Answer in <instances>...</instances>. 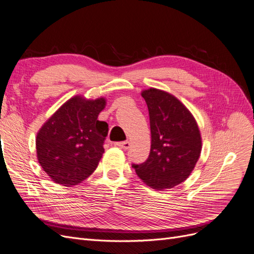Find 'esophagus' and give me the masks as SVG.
<instances>
[{
  "label": "esophagus",
  "instance_id": "34e87169",
  "mask_svg": "<svg viewBox=\"0 0 254 254\" xmlns=\"http://www.w3.org/2000/svg\"><path fill=\"white\" fill-rule=\"evenodd\" d=\"M115 145L119 146V147H121L122 149H128L130 147V142L128 141H125V142H119V143H115Z\"/></svg>",
  "mask_w": 254,
  "mask_h": 254
}]
</instances>
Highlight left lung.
<instances>
[{
  "mask_svg": "<svg viewBox=\"0 0 254 254\" xmlns=\"http://www.w3.org/2000/svg\"><path fill=\"white\" fill-rule=\"evenodd\" d=\"M141 95L148 107L151 145L148 159L132 166L148 187L173 189L189 178L200 157V130L193 114L173 94L150 88Z\"/></svg>",
  "mask_w": 254,
  "mask_h": 254,
  "instance_id": "8db88e82",
  "label": "left lung"
}]
</instances>
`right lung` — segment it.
I'll use <instances>...</instances> for the list:
<instances>
[{"mask_svg": "<svg viewBox=\"0 0 254 254\" xmlns=\"http://www.w3.org/2000/svg\"><path fill=\"white\" fill-rule=\"evenodd\" d=\"M105 107V97L88 99L75 95L38 131V162L55 183L75 186L96 170L108 134V124L97 120Z\"/></svg>", "mask_w": 254, "mask_h": 254, "instance_id": "obj_1", "label": "right lung"}]
</instances>
